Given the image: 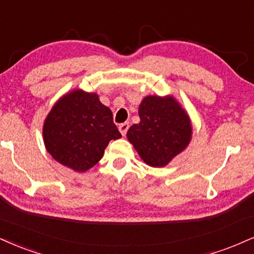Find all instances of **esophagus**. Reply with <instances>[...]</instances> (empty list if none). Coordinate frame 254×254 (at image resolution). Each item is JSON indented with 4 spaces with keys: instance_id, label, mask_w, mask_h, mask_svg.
Instances as JSON below:
<instances>
[{
    "instance_id": "esophagus-1",
    "label": "esophagus",
    "mask_w": 254,
    "mask_h": 254,
    "mask_svg": "<svg viewBox=\"0 0 254 254\" xmlns=\"http://www.w3.org/2000/svg\"><path fill=\"white\" fill-rule=\"evenodd\" d=\"M129 127H130V124L129 123H122L121 125H119V131H121V133L123 136H125L127 135V130H129Z\"/></svg>"
}]
</instances>
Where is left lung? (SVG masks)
<instances>
[{"instance_id": "8db88e82", "label": "left lung", "mask_w": 254, "mask_h": 254, "mask_svg": "<svg viewBox=\"0 0 254 254\" xmlns=\"http://www.w3.org/2000/svg\"><path fill=\"white\" fill-rule=\"evenodd\" d=\"M138 115L140 122L130 127L127 136L146 164L164 167L188 145L190 122L174 98L145 97Z\"/></svg>"}]
</instances>
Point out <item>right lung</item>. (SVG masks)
<instances>
[{
  "instance_id": "obj_1",
  "label": "right lung",
  "mask_w": 254,
  "mask_h": 254,
  "mask_svg": "<svg viewBox=\"0 0 254 254\" xmlns=\"http://www.w3.org/2000/svg\"><path fill=\"white\" fill-rule=\"evenodd\" d=\"M122 135L112 112L96 93H67L48 114L44 140L52 157L75 172H86L99 162L111 139Z\"/></svg>"
}]
</instances>
